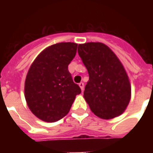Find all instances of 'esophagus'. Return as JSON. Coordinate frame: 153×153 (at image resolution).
Wrapping results in <instances>:
<instances>
[{
  "mask_svg": "<svg viewBox=\"0 0 153 153\" xmlns=\"http://www.w3.org/2000/svg\"><path fill=\"white\" fill-rule=\"evenodd\" d=\"M79 86H80V88H81L82 91H83V90H84V83H83V82H81L80 83H79Z\"/></svg>",
  "mask_w": 153,
  "mask_h": 153,
  "instance_id": "34e87169",
  "label": "esophagus"
}]
</instances>
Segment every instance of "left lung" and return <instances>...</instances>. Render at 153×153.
Segmentation results:
<instances>
[{"mask_svg":"<svg viewBox=\"0 0 153 153\" xmlns=\"http://www.w3.org/2000/svg\"><path fill=\"white\" fill-rule=\"evenodd\" d=\"M78 52L87 69L83 97L91 111L102 119L123 114L131 98V86L123 65L102 43L79 44Z\"/></svg>","mask_w":153,"mask_h":153,"instance_id":"8db88e82","label":"left lung"}]
</instances>
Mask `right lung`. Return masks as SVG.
<instances>
[{
	"label": "right lung",
	"mask_w": 153,
	"mask_h": 153,
	"mask_svg": "<svg viewBox=\"0 0 153 153\" xmlns=\"http://www.w3.org/2000/svg\"><path fill=\"white\" fill-rule=\"evenodd\" d=\"M75 43L47 48L31 65L25 83V97L35 116L55 122L69 113L81 89L73 82L68 65L76 55Z\"/></svg>",
	"instance_id": "right-lung-1"
}]
</instances>
